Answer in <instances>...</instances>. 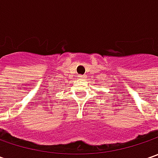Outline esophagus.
Returning <instances> with one entry per match:
<instances>
[{"instance_id":"1","label":"esophagus","mask_w":158,"mask_h":158,"mask_svg":"<svg viewBox=\"0 0 158 158\" xmlns=\"http://www.w3.org/2000/svg\"><path fill=\"white\" fill-rule=\"evenodd\" d=\"M80 79H84V78H86V76L85 75H79V76H78Z\"/></svg>"}]
</instances>
